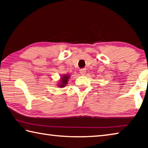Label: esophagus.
<instances>
[{"label":"esophagus","mask_w":148,"mask_h":148,"mask_svg":"<svg viewBox=\"0 0 148 148\" xmlns=\"http://www.w3.org/2000/svg\"><path fill=\"white\" fill-rule=\"evenodd\" d=\"M79 72H80V74H81L82 75H84L86 73V69H82L80 70Z\"/></svg>","instance_id":"34e87169"}]
</instances>
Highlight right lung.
Instances as JSON below:
<instances>
[{
    "mask_svg": "<svg viewBox=\"0 0 148 148\" xmlns=\"http://www.w3.org/2000/svg\"><path fill=\"white\" fill-rule=\"evenodd\" d=\"M70 75L69 74H64L63 76L61 77V79H60V82L58 84V87L60 88H62L66 86L67 83H68V81L70 78Z\"/></svg>",
    "mask_w": 148,
    "mask_h": 148,
    "instance_id": "right-lung-1",
    "label": "right lung"
}]
</instances>
